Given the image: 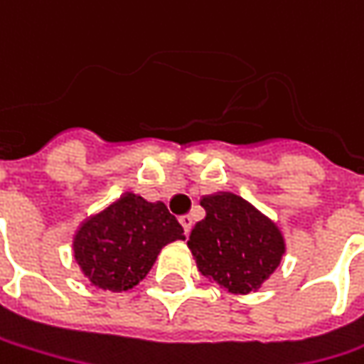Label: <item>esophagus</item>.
Masks as SVG:
<instances>
[{
	"instance_id": "obj_1",
	"label": "esophagus",
	"mask_w": 364,
	"mask_h": 364,
	"mask_svg": "<svg viewBox=\"0 0 364 364\" xmlns=\"http://www.w3.org/2000/svg\"><path fill=\"white\" fill-rule=\"evenodd\" d=\"M180 223H182L184 231L190 232V229H192V225H194V218H192V215H184V217H180Z\"/></svg>"
}]
</instances>
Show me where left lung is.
<instances>
[{
  "instance_id": "obj_1",
  "label": "left lung",
  "mask_w": 364,
  "mask_h": 364,
  "mask_svg": "<svg viewBox=\"0 0 364 364\" xmlns=\"http://www.w3.org/2000/svg\"><path fill=\"white\" fill-rule=\"evenodd\" d=\"M200 204L206 217L188 239L198 272L231 294L257 291L286 253L279 227L232 192L204 196Z\"/></svg>"
}]
</instances>
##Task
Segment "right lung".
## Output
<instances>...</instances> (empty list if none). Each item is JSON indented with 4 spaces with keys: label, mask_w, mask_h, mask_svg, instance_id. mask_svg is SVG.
<instances>
[{
    "label": "right lung",
    "mask_w": 364,
    "mask_h": 364,
    "mask_svg": "<svg viewBox=\"0 0 364 364\" xmlns=\"http://www.w3.org/2000/svg\"><path fill=\"white\" fill-rule=\"evenodd\" d=\"M184 239L182 225L166 204L127 192L78 227L73 251L92 286L127 291L149 273L166 245Z\"/></svg>",
    "instance_id": "1"
}]
</instances>
